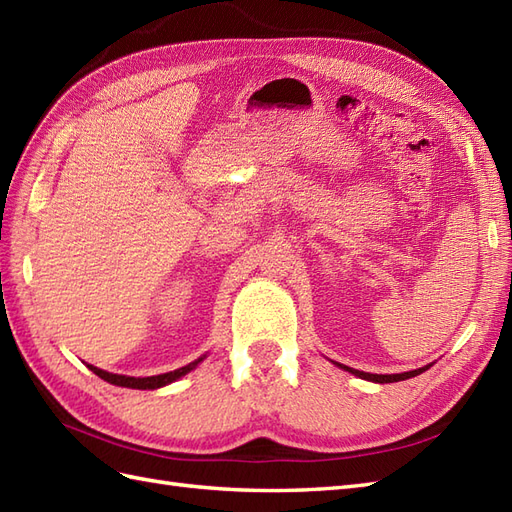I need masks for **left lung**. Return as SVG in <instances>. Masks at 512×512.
I'll list each match as a JSON object with an SVG mask.
<instances>
[{"label": "left lung", "mask_w": 512, "mask_h": 512, "mask_svg": "<svg viewBox=\"0 0 512 512\" xmlns=\"http://www.w3.org/2000/svg\"><path fill=\"white\" fill-rule=\"evenodd\" d=\"M337 365H339V368H344L346 372L355 374V376H359V378H365V381H372V383H398V381H406V378H413V376L422 374V372H426V370L430 368V365H426V368L411 370V372H402V374H370V372L352 370V368H348V365H342V363H337Z\"/></svg>", "instance_id": "left-lung-1"}]
</instances>
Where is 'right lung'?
<instances>
[{
  "mask_svg": "<svg viewBox=\"0 0 512 512\" xmlns=\"http://www.w3.org/2000/svg\"><path fill=\"white\" fill-rule=\"evenodd\" d=\"M205 359V355L201 359H196L188 365H183V368L175 370V372H166V374H157V376H147V378H136V376H123V374H110L106 370H99L95 368V365H88V370H93L99 378H103V381H108L110 385H116V387H129V389H160L164 385H170L173 381H177V378L186 376L190 370H194L196 365H199L201 361Z\"/></svg>",
  "mask_w": 512,
  "mask_h": 512,
  "instance_id": "right-lung-1",
  "label": "right lung"
}]
</instances>
